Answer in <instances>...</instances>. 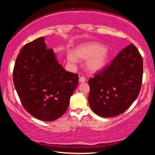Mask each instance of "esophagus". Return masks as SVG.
Returning a JSON list of instances; mask_svg holds the SVG:
<instances>
[{"label":"esophagus","mask_w":155,"mask_h":155,"mask_svg":"<svg viewBox=\"0 0 155 155\" xmlns=\"http://www.w3.org/2000/svg\"><path fill=\"white\" fill-rule=\"evenodd\" d=\"M86 81V78L85 77H83V76H81V77H79V82L80 83H84Z\"/></svg>","instance_id":"esophagus-1"}]
</instances>
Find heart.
Wrapping results in <instances>:
<instances>
[{
	"label": "heart",
	"mask_w": 155,
	"mask_h": 155,
	"mask_svg": "<svg viewBox=\"0 0 155 155\" xmlns=\"http://www.w3.org/2000/svg\"><path fill=\"white\" fill-rule=\"evenodd\" d=\"M72 53H68V60L71 63L77 61V57L81 59H88V68L91 71H97L103 68L108 59V52L104 46L97 43H87L78 46Z\"/></svg>",
	"instance_id": "obj_1"
}]
</instances>
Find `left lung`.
<instances>
[{"mask_svg":"<svg viewBox=\"0 0 155 155\" xmlns=\"http://www.w3.org/2000/svg\"><path fill=\"white\" fill-rule=\"evenodd\" d=\"M142 78V57L134 44H130L89 79L91 109L104 117L122 114L137 98Z\"/></svg>","mask_w":155,"mask_h":155,"instance_id":"left-lung-1","label":"left lung"}]
</instances>
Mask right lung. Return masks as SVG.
Instances as JSON below:
<instances>
[{"label":"right lung","instance_id":"add662e5","mask_svg":"<svg viewBox=\"0 0 155 155\" xmlns=\"http://www.w3.org/2000/svg\"><path fill=\"white\" fill-rule=\"evenodd\" d=\"M13 80L24 108L36 118L51 122L67 111L78 75L65 71L41 37L21 49Z\"/></svg>","mask_w":155,"mask_h":155}]
</instances>
